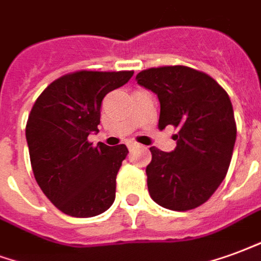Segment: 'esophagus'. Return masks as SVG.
Returning <instances> with one entry per match:
<instances>
[{"mask_svg": "<svg viewBox=\"0 0 261 261\" xmlns=\"http://www.w3.org/2000/svg\"><path fill=\"white\" fill-rule=\"evenodd\" d=\"M128 148L130 149H134V148H141L140 144H137V142H128Z\"/></svg>", "mask_w": 261, "mask_h": 261, "instance_id": "34e87169", "label": "esophagus"}]
</instances>
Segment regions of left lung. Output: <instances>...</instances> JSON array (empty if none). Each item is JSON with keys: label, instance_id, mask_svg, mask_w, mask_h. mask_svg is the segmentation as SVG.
<instances>
[{"label": "left lung", "instance_id": "1", "mask_svg": "<svg viewBox=\"0 0 261 261\" xmlns=\"http://www.w3.org/2000/svg\"><path fill=\"white\" fill-rule=\"evenodd\" d=\"M136 80L159 98L160 128L178 130L174 150L149 148L150 198L166 209H195L219 188L231 163L237 125L228 94L210 76L187 66L152 67Z\"/></svg>", "mask_w": 261, "mask_h": 261}]
</instances>
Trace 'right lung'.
Here are the masks:
<instances>
[{"mask_svg":"<svg viewBox=\"0 0 261 261\" xmlns=\"http://www.w3.org/2000/svg\"><path fill=\"white\" fill-rule=\"evenodd\" d=\"M134 71H76L42 91L26 125L37 184L48 199L71 217H94L115 202L116 175L128 149L87 141L98 133L108 92L128 83Z\"/></svg>","mask_w":261,"mask_h":261,"instance_id":"add662e5","label":"right lung"}]
</instances>
